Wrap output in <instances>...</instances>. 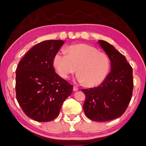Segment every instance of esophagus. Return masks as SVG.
<instances>
[{"label":"esophagus","mask_w":146,"mask_h":146,"mask_svg":"<svg viewBox=\"0 0 146 146\" xmlns=\"http://www.w3.org/2000/svg\"><path fill=\"white\" fill-rule=\"evenodd\" d=\"M73 90H74V91L78 90V88L76 86H74V87H73Z\"/></svg>","instance_id":"34e87169"}]
</instances>
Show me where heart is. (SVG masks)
<instances>
[{
    "instance_id": "1",
    "label": "heart",
    "mask_w": 146,
    "mask_h": 146,
    "mask_svg": "<svg viewBox=\"0 0 146 146\" xmlns=\"http://www.w3.org/2000/svg\"><path fill=\"white\" fill-rule=\"evenodd\" d=\"M64 52H57L53 64L63 78L78 71L77 80L88 87L96 86L104 80L110 69V60L104 52L84 44L70 45Z\"/></svg>"
}]
</instances>
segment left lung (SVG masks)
I'll return each instance as SVG.
<instances>
[{
  "mask_svg": "<svg viewBox=\"0 0 146 146\" xmlns=\"http://www.w3.org/2000/svg\"><path fill=\"white\" fill-rule=\"evenodd\" d=\"M111 61V72L96 87L82 89L85 101L84 113L91 120L106 121L123 114L129 104L133 88L132 68L125 57L112 45L99 40Z\"/></svg>",
  "mask_w": 146,
  "mask_h": 146,
  "instance_id": "8db88e82",
  "label": "left lung"
}]
</instances>
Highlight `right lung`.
<instances>
[{
    "mask_svg": "<svg viewBox=\"0 0 146 146\" xmlns=\"http://www.w3.org/2000/svg\"><path fill=\"white\" fill-rule=\"evenodd\" d=\"M64 41L37 44L18 63L16 72V99L25 115L38 122L58 117L73 86L55 72L53 59Z\"/></svg>",
    "mask_w": 146,
    "mask_h": 146,
    "instance_id": "right-lung-1",
    "label": "right lung"
}]
</instances>
